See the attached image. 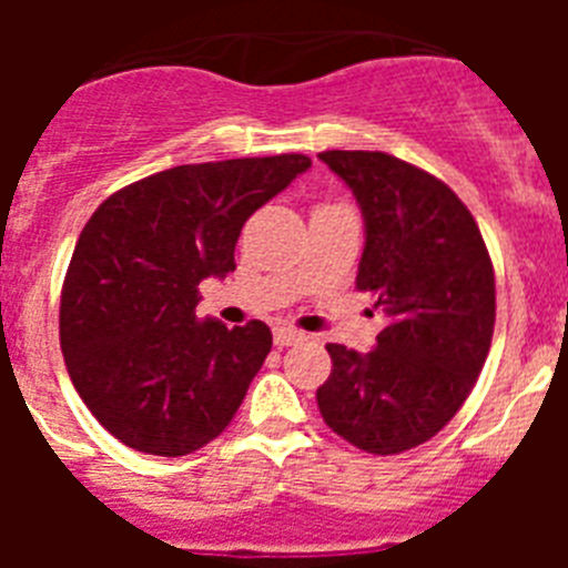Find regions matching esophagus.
Here are the masks:
<instances>
[{
  "label": "esophagus",
  "instance_id": "1",
  "mask_svg": "<svg viewBox=\"0 0 568 568\" xmlns=\"http://www.w3.org/2000/svg\"><path fill=\"white\" fill-rule=\"evenodd\" d=\"M273 338L278 346H293V344H301V341L307 338V335L298 333V329H293V327H275Z\"/></svg>",
  "mask_w": 568,
  "mask_h": 568
}]
</instances>
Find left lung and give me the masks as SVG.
I'll return each instance as SVG.
<instances>
[{"mask_svg": "<svg viewBox=\"0 0 568 568\" xmlns=\"http://www.w3.org/2000/svg\"><path fill=\"white\" fill-rule=\"evenodd\" d=\"M318 159L364 215L355 287L373 293L386 327L375 349L327 344L321 418L373 455H398L455 418L489 355L495 273L480 230L453 190L389 153L327 150Z\"/></svg>", "mask_w": 568, "mask_h": 568, "instance_id": "obj_1", "label": "left lung"}]
</instances>
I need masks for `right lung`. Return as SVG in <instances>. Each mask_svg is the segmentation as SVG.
<instances>
[{"label":"right lung","mask_w":568,"mask_h":568,"mask_svg":"<svg viewBox=\"0 0 568 568\" xmlns=\"http://www.w3.org/2000/svg\"><path fill=\"white\" fill-rule=\"evenodd\" d=\"M310 164L301 153L182 164L90 215L64 275L59 341L77 393L124 446L179 458L227 429L273 333L264 321H199V284L233 273L244 222Z\"/></svg>","instance_id":"1"}]
</instances>
